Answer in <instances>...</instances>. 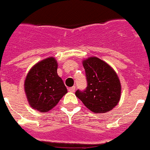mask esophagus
<instances>
[{"label": "esophagus", "mask_w": 150, "mask_h": 150, "mask_svg": "<svg viewBox=\"0 0 150 150\" xmlns=\"http://www.w3.org/2000/svg\"><path fill=\"white\" fill-rule=\"evenodd\" d=\"M69 91H70V92H75V86H73V87H71V88H69Z\"/></svg>", "instance_id": "34e87169"}]
</instances>
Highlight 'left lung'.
<instances>
[{"label":"left lung","mask_w":150,"mask_h":150,"mask_svg":"<svg viewBox=\"0 0 150 150\" xmlns=\"http://www.w3.org/2000/svg\"><path fill=\"white\" fill-rule=\"evenodd\" d=\"M87 87L77 90L75 95L94 113H106L118 104L120 98V80L110 65L97 57L83 61Z\"/></svg>","instance_id":"1"}]
</instances>
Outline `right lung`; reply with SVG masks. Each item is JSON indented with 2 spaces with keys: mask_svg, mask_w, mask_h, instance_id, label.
Returning a JSON list of instances; mask_svg holds the SVG:
<instances>
[{
  "mask_svg": "<svg viewBox=\"0 0 150 150\" xmlns=\"http://www.w3.org/2000/svg\"><path fill=\"white\" fill-rule=\"evenodd\" d=\"M57 62L52 57L40 62L29 71L24 88L29 104L40 112H48L67 93L57 74Z\"/></svg>",
  "mask_w": 150,
  "mask_h": 150,
  "instance_id": "right-lung-1",
  "label": "right lung"
}]
</instances>
